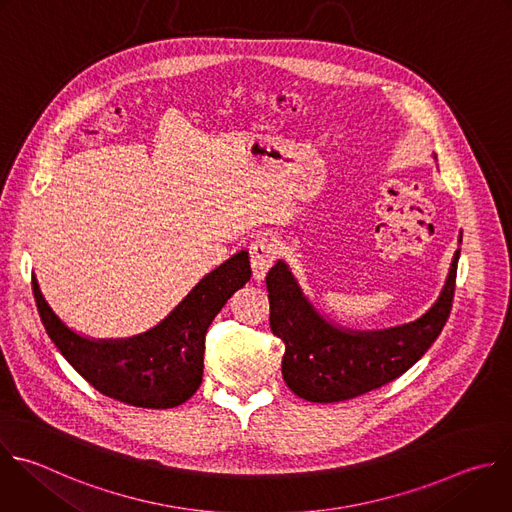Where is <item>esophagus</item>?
<instances>
[{"mask_svg": "<svg viewBox=\"0 0 512 512\" xmlns=\"http://www.w3.org/2000/svg\"><path fill=\"white\" fill-rule=\"evenodd\" d=\"M249 255H251V269H253V279L257 283H261L267 275V271L271 269V265L275 263L277 255H279V247L273 239L261 237L257 239L251 247H249Z\"/></svg>", "mask_w": 512, "mask_h": 512, "instance_id": "obj_1", "label": "esophagus"}]
</instances>
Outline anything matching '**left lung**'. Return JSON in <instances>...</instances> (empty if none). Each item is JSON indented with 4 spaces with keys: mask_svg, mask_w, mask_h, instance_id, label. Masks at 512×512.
I'll use <instances>...</instances> for the list:
<instances>
[{
    "mask_svg": "<svg viewBox=\"0 0 512 512\" xmlns=\"http://www.w3.org/2000/svg\"><path fill=\"white\" fill-rule=\"evenodd\" d=\"M462 243V233L458 237ZM456 249L434 305L416 321L360 331L327 319L303 293L289 265L279 259L267 273L269 323L283 339V380L307 402L331 404L368 394L408 372L436 342L452 307Z\"/></svg>",
    "mask_w": 512,
    "mask_h": 512,
    "instance_id": "obj_1",
    "label": "left lung"
}]
</instances>
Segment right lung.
<instances>
[{
	"instance_id": "add662e5",
	"label": "right lung",
	"mask_w": 512,
	"mask_h": 512,
	"mask_svg": "<svg viewBox=\"0 0 512 512\" xmlns=\"http://www.w3.org/2000/svg\"><path fill=\"white\" fill-rule=\"evenodd\" d=\"M249 279V253L239 251L207 273L160 323L122 339H94L74 331L54 313L36 275L32 285L50 339L86 382L118 402L166 410L185 404L199 390L205 333Z\"/></svg>"
}]
</instances>
